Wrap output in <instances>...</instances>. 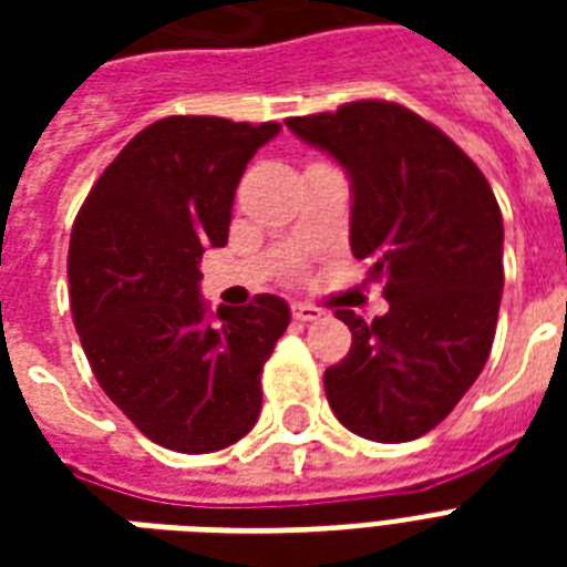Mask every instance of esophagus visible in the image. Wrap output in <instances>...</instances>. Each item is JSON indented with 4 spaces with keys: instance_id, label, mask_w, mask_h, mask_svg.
<instances>
[{
    "instance_id": "esophagus-1",
    "label": "esophagus",
    "mask_w": 567,
    "mask_h": 567,
    "mask_svg": "<svg viewBox=\"0 0 567 567\" xmlns=\"http://www.w3.org/2000/svg\"><path fill=\"white\" fill-rule=\"evenodd\" d=\"M293 320H300V323H309V320L323 318V311L318 306H306V302H293Z\"/></svg>"
}]
</instances>
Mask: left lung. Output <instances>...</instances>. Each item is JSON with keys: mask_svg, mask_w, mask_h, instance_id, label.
I'll use <instances>...</instances> for the list:
<instances>
[{"mask_svg": "<svg viewBox=\"0 0 567 567\" xmlns=\"http://www.w3.org/2000/svg\"><path fill=\"white\" fill-rule=\"evenodd\" d=\"M353 182L350 249L385 282L388 315L353 332L323 373L332 412L362 439L400 444L435 430L492 353L503 293V214L483 171L430 120L385 100L285 120Z\"/></svg>", "mask_w": 567, "mask_h": 567, "instance_id": "1", "label": "left lung"}]
</instances>
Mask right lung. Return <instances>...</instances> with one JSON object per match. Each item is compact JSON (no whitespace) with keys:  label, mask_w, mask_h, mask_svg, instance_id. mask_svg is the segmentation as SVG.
Listing matches in <instances>:
<instances>
[{"label":"right lung","mask_w":567,"mask_h":567,"mask_svg":"<svg viewBox=\"0 0 567 567\" xmlns=\"http://www.w3.org/2000/svg\"><path fill=\"white\" fill-rule=\"evenodd\" d=\"M279 123L155 120L105 167L70 235V309L102 391L146 439L214 453L261 412V371L291 311L274 293L205 318L199 261L229 238L247 162Z\"/></svg>","instance_id":"obj_1"}]
</instances>
